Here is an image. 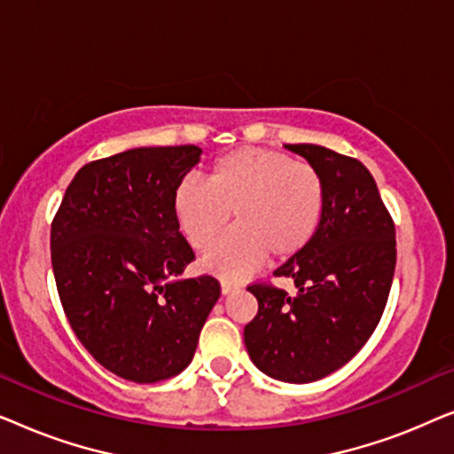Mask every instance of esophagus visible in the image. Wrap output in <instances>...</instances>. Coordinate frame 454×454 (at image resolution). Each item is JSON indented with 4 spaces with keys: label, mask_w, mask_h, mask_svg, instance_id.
I'll return each mask as SVG.
<instances>
[{
    "label": "esophagus",
    "mask_w": 454,
    "mask_h": 454,
    "mask_svg": "<svg viewBox=\"0 0 454 454\" xmlns=\"http://www.w3.org/2000/svg\"><path fill=\"white\" fill-rule=\"evenodd\" d=\"M235 289H238V285H235V283L221 281V294H223V295H229V294H233Z\"/></svg>",
    "instance_id": "1"
}]
</instances>
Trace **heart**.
Wrapping results in <instances>:
<instances>
[{"mask_svg":"<svg viewBox=\"0 0 454 454\" xmlns=\"http://www.w3.org/2000/svg\"><path fill=\"white\" fill-rule=\"evenodd\" d=\"M325 179L312 165L266 148H238L223 154L207 184L182 179L173 190V215L192 247L204 250L202 269L221 278L252 272L269 254L272 262L295 258L325 219Z\"/></svg>","mask_w":454,"mask_h":454,"instance_id":"b5f03b06","label":"heart"}]
</instances>
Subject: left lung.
<instances>
[{
  "label": "left lung",
  "instance_id": "left-lung-1",
  "mask_svg": "<svg viewBox=\"0 0 454 454\" xmlns=\"http://www.w3.org/2000/svg\"><path fill=\"white\" fill-rule=\"evenodd\" d=\"M325 179V219L306 250L275 270L297 295L252 285L258 314L244 343L260 372L281 382L320 380L372 337L393 285L395 225L372 173L357 159L318 145H285Z\"/></svg>",
  "mask_w": 454,
  "mask_h": 454
}]
</instances>
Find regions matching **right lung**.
Listing matches in <instances>:
<instances>
[{"mask_svg":"<svg viewBox=\"0 0 454 454\" xmlns=\"http://www.w3.org/2000/svg\"><path fill=\"white\" fill-rule=\"evenodd\" d=\"M202 148L140 146L84 165L51 225L61 306L92 357L126 380L177 376L221 285L184 278L194 252L173 215V190Z\"/></svg>","mask_w":454,"mask_h":454,"instance_id":"obj_1","label":"right lung"}]
</instances>
